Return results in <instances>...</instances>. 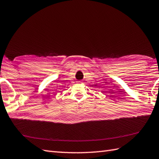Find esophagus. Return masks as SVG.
<instances>
[{"instance_id":"1","label":"esophagus","mask_w":159,"mask_h":159,"mask_svg":"<svg viewBox=\"0 0 159 159\" xmlns=\"http://www.w3.org/2000/svg\"><path fill=\"white\" fill-rule=\"evenodd\" d=\"M78 83H80V82H78Z\"/></svg>"}]
</instances>
